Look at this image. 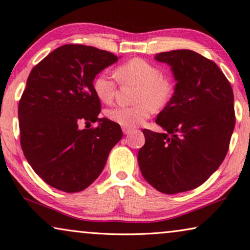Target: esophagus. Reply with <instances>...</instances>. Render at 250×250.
Instances as JSON below:
<instances>
[{"instance_id": "34e87169", "label": "esophagus", "mask_w": 250, "mask_h": 250, "mask_svg": "<svg viewBox=\"0 0 250 250\" xmlns=\"http://www.w3.org/2000/svg\"><path fill=\"white\" fill-rule=\"evenodd\" d=\"M122 132H124V134H129L131 132V129L125 128V126H122Z\"/></svg>"}]
</instances>
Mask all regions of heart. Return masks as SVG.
I'll list each match as a JSON object with an SVG mask.
<instances>
[{"label":"heart","mask_w":250,"mask_h":250,"mask_svg":"<svg viewBox=\"0 0 250 250\" xmlns=\"http://www.w3.org/2000/svg\"><path fill=\"white\" fill-rule=\"evenodd\" d=\"M121 83L137 84L134 93L136 103L117 105L106 110V117L125 128H135L149 118L152 108L159 110L171 103L175 93L172 79L163 76V72L155 63L142 58H133L115 70ZM92 88L97 98L105 104L113 102L118 84L107 73H100L94 77Z\"/></svg>","instance_id":"b5f03b06"}]
</instances>
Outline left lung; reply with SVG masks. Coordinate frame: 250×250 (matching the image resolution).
Instances as JSON below:
<instances>
[{"label": "left lung", "mask_w": 250, "mask_h": 250, "mask_svg": "<svg viewBox=\"0 0 250 250\" xmlns=\"http://www.w3.org/2000/svg\"><path fill=\"white\" fill-rule=\"evenodd\" d=\"M176 79L174 97L158 115L163 133L144 129L137 161L143 176L167 194L199 187L219 167L235 125L233 90L214 61L188 49L161 52Z\"/></svg>", "instance_id": "obj_1"}]
</instances>
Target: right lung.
Returning <instances> with one entry per match:
<instances>
[{"mask_svg":"<svg viewBox=\"0 0 250 250\" xmlns=\"http://www.w3.org/2000/svg\"><path fill=\"white\" fill-rule=\"evenodd\" d=\"M118 57L92 46L58 47L36 64L18 105L20 145L34 172L51 187L73 193L103 171L122 137L118 124L100 119L92 82ZM99 122L95 128L81 123Z\"/></svg>","mask_w":250,"mask_h":250,"instance_id":"1","label":"right lung"}]
</instances>
